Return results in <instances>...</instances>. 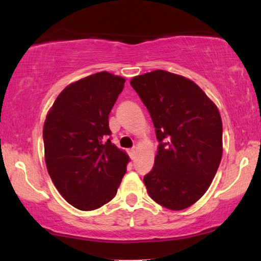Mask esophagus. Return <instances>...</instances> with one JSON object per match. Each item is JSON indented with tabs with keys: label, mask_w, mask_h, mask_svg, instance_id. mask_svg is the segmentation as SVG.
<instances>
[{
	"label": "esophagus",
	"mask_w": 261,
	"mask_h": 261,
	"mask_svg": "<svg viewBox=\"0 0 261 261\" xmlns=\"http://www.w3.org/2000/svg\"><path fill=\"white\" fill-rule=\"evenodd\" d=\"M135 155H136V148H132V149L129 150V156L132 159H134Z\"/></svg>",
	"instance_id": "esophagus-1"
}]
</instances>
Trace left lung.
Returning a JSON list of instances; mask_svg holds the SVG:
<instances>
[{"instance_id":"left-lung-1","label":"left lung","mask_w":261,"mask_h":261,"mask_svg":"<svg viewBox=\"0 0 261 261\" xmlns=\"http://www.w3.org/2000/svg\"><path fill=\"white\" fill-rule=\"evenodd\" d=\"M153 120L158 154L143 177L148 194L183 210L205 194L223 155V125L214 101L182 75L156 70L130 80Z\"/></svg>"}]
</instances>
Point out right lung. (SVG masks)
<instances>
[{
	"label": "right lung",
	"instance_id": "1",
	"mask_svg": "<svg viewBox=\"0 0 261 261\" xmlns=\"http://www.w3.org/2000/svg\"><path fill=\"white\" fill-rule=\"evenodd\" d=\"M125 82L106 71L77 80L46 115L47 171L59 194L79 210H95L113 199L126 174L129 156L108 139V115Z\"/></svg>",
	"mask_w": 261,
	"mask_h": 261
}]
</instances>
